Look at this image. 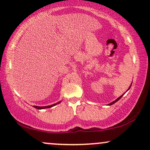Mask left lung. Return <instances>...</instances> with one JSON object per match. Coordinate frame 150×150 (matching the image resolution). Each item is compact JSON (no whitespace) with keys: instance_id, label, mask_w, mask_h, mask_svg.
Masks as SVG:
<instances>
[{"instance_id":"8db88e82","label":"left lung","mask_w":150,"mask_h":150,"mask_svg":"<svg viewBox=\"0 0 150 150\" xmlns=\"http://www.w3.org/2000/svg\"><path fill=\"white\" fill-rule=\"evenodd\" d=\"M131 84H132V83H131V85H130V86H129V89H128V90H127V91H129V89H130V88H131ZM127 91H126V92H127ZM125 92V93H126ZM125 93H124V94H122V96H120V97H119V98H117V99H116V100H114V101H112V103H109V104H108V105H113V104H114V103H116V102H117V101H118V100H120V99L121 98H122V96H123L124 95V94H125Z\"/></svg>"}]
</instances>
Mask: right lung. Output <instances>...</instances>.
<instances>
[{
    "label": "right lung",
    "instance_id": "obj_1",
    "mask_svg": "<svg viewBox=\"0 0 150 150\" xmlns=\"http://www.w3.org/2000/svg\"><path fill=\"white\" fill-rule=\"evenodd\" d=\"M61 103V101H59V102L57 103H54V104H53V105H47V106H42V107H40V106H36V105H33V108H36V109H38V110L46 109V108H50L53 107V106L56 105H57V104H59V103Z\"/></svg>",
    "mask_w": 150,
    "mask_h": 150
}]
</instances>
